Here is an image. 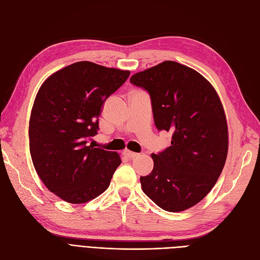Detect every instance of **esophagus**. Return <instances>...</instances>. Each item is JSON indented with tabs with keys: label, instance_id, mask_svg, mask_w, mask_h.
<instances>
[{
	"label": "esophagus",
	"instance_id": "1",
	"mask_svg": "<svg viewBox=\"0 0 260 260\" xmlns=\"http://www.w3.org/2000/svg\"><path fill=\"white\" fill-rule=\"evenodd\" d=\"M122 154H123L125 157H128L129 159H133V158H136V157L139 156V154L133 153V152H131V151H128V149H125V151H123Z\"/></svg>",
	"mask_w": 260,
	"mask_h": 260
}]
</instances>
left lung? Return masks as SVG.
<instances>
[{"label": "left lung", "instance_id": "8db88e82", "mask_svg": "<svg viewBox=\"0 0 260 260\" xmlns=\"http://www.w3.org/2000/svg\"><path fill=\"white\" fill-rule=\"evenodd\" d=\"M130 82L148 92L156 128L172 132L171 145L152 154L154 168L140 178L142 190L164 210L191 208L214 187L225 164L221 101L200 73L172 60L133 75Z\"/></svg>", "mask_w": 260, "mask_h": 260}]
</instances>
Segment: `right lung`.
I'll return each instance as SVG.
<instances>
[{
	"mask_svg": "<svg viewBox=\"0 0 260 260\" xmlns=\"http://www.w3.org/2000/svg\"><path fill=\"white\" fill-rule=\"evenodd\" d=\"M129 70L78 61L51 75L39 89L29 121V147L38 176L62 201L82 204L109 186L121 164L116 152L88 145L98 135L106 99Z\"/></svg>",
	"mask_w": 260,
	"mask_h": 260,
	"instance_id": "1",
	"label": "right lung"
}]
</instances>
